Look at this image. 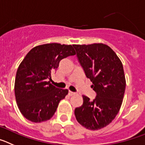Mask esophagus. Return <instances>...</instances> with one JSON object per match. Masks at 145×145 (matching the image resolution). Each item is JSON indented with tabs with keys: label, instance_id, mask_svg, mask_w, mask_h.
<instances>
[{
	"label": "esophagus",
	"instance_id": "esophagus-1",
	"mask_svg": "<svg viewBox=\"0 0 145 145\" xmlns=\"http://www.w3.org/2000/svg\"><path fill=\"white\" fill-rule=\"evenodd\" d=\"M75 94H76L75 92H71V91H69V96H73V95H74Z\"/></svg>",
	"mask_w": 145,
	"mask_h": 145
}]
</instances>
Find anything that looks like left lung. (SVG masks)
Masks as SVG:
<instances>
[{
    "instance_id": "8db88e82",
    "label": "left lung",
    "mask_w": 145,
    "mask_h": 145,
    "mask_svg": "<svg viewBox=\"0 0 145 145\" xmlns=\"http://www.w3.org/2000/svg\"><path fill=\"white\" fill-rule=\"evenodd\" d=\"M73 46L96 92L93 100L83 95V104L76 108L74 114L87 129H100L111 123L121 108L126 89L123 65L116 53L105 44Z\"/></svg>"
}]
</instances>
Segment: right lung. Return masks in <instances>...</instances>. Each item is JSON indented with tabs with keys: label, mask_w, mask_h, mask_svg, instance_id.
Here are the masks:
<instances>
[{
	"label": "right lung",
	"mask_w": 145,
	"mask_h": 145,
	"mask_svg": "<svg viewBox=\"0 0 145 145\" xmlns=\"http://www.w3.org/2000/svg\"><path fill=\"white\" fill-rule=\"evenodd\" d=\"M75 54L72 45L58 43L38 45L27 53L18 68L14 85L18 108L27 119L40 123L53 117L69 91L57 88L48 79L61 60Z\"/></svg>",
	"instance_id": "right-lung-1"
}]
</instances>
